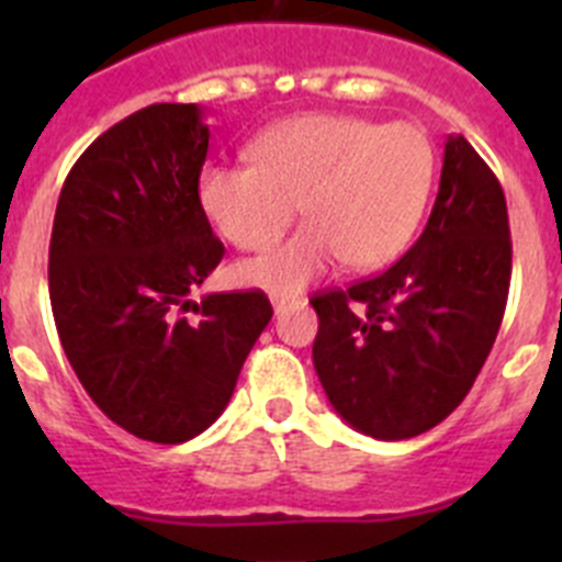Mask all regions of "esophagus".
Here are the masks:
<instances>
[{
	"instance_id": "34e87169",
	"label": "esophagus",
	"mask_w": 562,
	"mask_h": 562,
	"mask_svg": "<svg viewBox=\"0 0 562 562\" xmlns=\"http://www.w3.org/2000/svg\"><path fill=\"white\" fill-rule=\"evenodd\" d=\"M272 310H276V315H284L286 310H292V306L304 304V301H292V297H284V295H272Z\"/></svg>"
}]
</instances>
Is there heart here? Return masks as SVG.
Instances as JSON below:
<instances>
[{
	"instance_id": "b5f03b06",
	"label": "heart",
	"mask_w": 562,
	"mask_h": 562,
	"mask_svg": "<svg viewBox=\"0 0 562 562\" xmlns=\"http://www.w3.org/2000/svg\"><path fill=\"white\" fill-rule=\"evenodd\" d=\"M252 166H207L200 202L241 250L284 236L301 205L306 225L278 250L238 265L247 286L290 295L337 261L380 270L411 245L436 180L434 143L419 126L357 114H297L261 132Z\"/></svg>"
}]
</instances>
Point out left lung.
<instances>
[{
  "mask_svg": "<svg viewBox=\"0 0 562 562\" xmlns=\"http://www.w3.org/2000/svg\"><path fill=\"white\" fill-rule=\"evenodd\" d=\"M509 276L504 191L479 151L450 134L416 245L380 276L310 301L321 321L312 360L337 416L382 441L448 419L493 349Z\"/></svg>",
  "mask_w": 562,
  "mask_h": 562,
  "instance_id": "obj_1",
  "label": "left lung"
}]
</instances>
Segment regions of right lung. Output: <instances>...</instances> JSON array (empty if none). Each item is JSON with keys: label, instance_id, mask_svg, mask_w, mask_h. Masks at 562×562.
I'll list each match as a JSON object with an SVG mask.
<instances>
[{"label": "right lung", "instance_id": "obj_1", "mask_svg": "<svg viewBox=\"0 0 562 562\" xmlns=\"http://www.w3.org/2000/svg\"><path fill=\"white\" fill-rule=\"evenodd\" d=\"M202 117L196 103H154L114 123L69 171L49 238L69 366L114 425L157 445L220 419L272 317L261 290L191 301L225 256L200 202ZM188 305L196 322L181 315Z\"/></svg>", "mask_w": 562, "mask_h": 562}]
</instances>
